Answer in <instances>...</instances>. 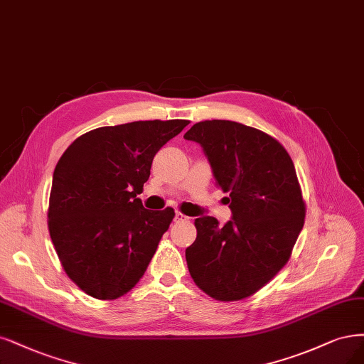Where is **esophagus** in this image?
Returning a JSON list of instances; mask_svg holds the SVG:
<instances>
[{
	"instance_id": "34e87169",
	"label": "esophagus",
	"mask_w": 364,
	"mask_h": 364,
	"mask_svg": "<svg viewBox=\"0 0 364 364\" xmlns=\"http://www.w3.org/2000/svg\"><path fill=\"white\" fill-rule=\"evenodd\" d=\"M188 220H190V218H188L183 214H181V212H176V214H174V223H183V221H188Z\"/></svg>"
}]
</instances>
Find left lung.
<instances>
[{
	"label": "left lung",
	"instance_id": "8db88e82",
	"mask_svg": "<svg viewBox=\"0 0 364 364\" xmlns=\"http://www.w3.org/2000/svg\"><path fill=\"white\" fill-rule=\"evenodd\" d=\"M183 139L202 146L232 210L224 225L196 218L188 269L209 296L237 301L284 267L303 229L306 206L294 162L268 134L230 120L198 122Z\"/></svg>",
	"mask_w": 364,
	"mask_h": 364
}]
</instances>
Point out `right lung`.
<instances>
[{"label":"right lung","instance_id":"right-lung-1","mask_svg":"<svg viewBox=\"0 0 364 364\" xmlns=\"http://www.w3.org/2000/svg\"><path fill=\"white\" fill-rule=\"evenodd\" d=\"M188 120L102 127L78 136L58 159L48 228L69 279L87 295L129 292L152 260L174 210L152 212L136 196L154 156Z\"/></svg>","mask_w":364,"mask_h":364}]
</instances>
